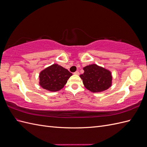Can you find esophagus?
Masks as SVG:
<instances>
[{"label":"esophagus","mask_w":147,"mask_h":147,"mask_svg":"<svg viewBox=\"0 0 147 147\" xmlns=\"http://www.w3.org/2000/svg\"><path fill=\"white\" fill-rule=\"evenodd\" d=\"M74 74L75 75H79V72L78 71H76V72H74Z\"/></svg>","instance_id":"1"}]
</instances>
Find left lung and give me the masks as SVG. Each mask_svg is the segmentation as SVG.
Returning <instances> with one entry per match:
<instances>
[{
	"label": "left lung",
	"instance_id": "left-lung-1",
	"mask_svg": "<svg viewBox=\"0 0 147 147\" xmlns=\"http://www.w3.org/2000/svg\"><path fill=\"white\" fill-rule=\"evenodd\" d=\"M84 73L80 75L84 87L93 92L104 91L112 83V73L108 69L93 64L83 67Z\"/></svg>",
	"mask_w": 147,
	"mask_h": 147
}]
</instances>
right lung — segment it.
Returning a JSON list of instances; mask_svg holds the SVG:
<instances>
[{
    "label": "right lung",
    "instance_id": "right-lung-1",
    "mask_svg": "<svg viewBox=\"0 0 147 147\" xmlns=\"http://www.w3.org/2000/svg\"><path fill=\"white\" fill-rule=\"evenodd\" d=\"M72 75L67 69L54 64L40 72L39 84L47 91L56 92L64 88Z\"/></svg>",
    "mask_w": 147,
    "mask_h": 147
}]
</instances>
